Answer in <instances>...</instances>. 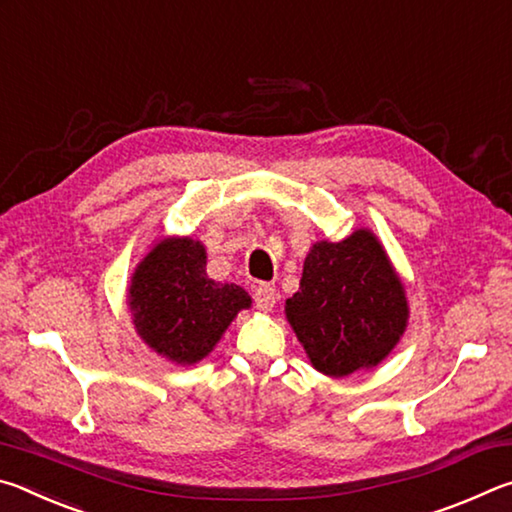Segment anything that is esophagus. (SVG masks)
I'll use <instances>...</instances> for the list:
<instances>
[{
    "label": "esophagus",
    "instance_id": "1",
    "mask_svg": "<svg viewBox=\"0 0 512 512\" xmlns=\"http://www.w3.org/2000/svg\"><path fill=\"white\" fill-rule=\"evenodd\" d=\"M277 302V291L271 287V284H259L255 289V305L259 311H273Z\"/></svg>",
    "mask_w": 512,
    "mask_h": 512
}]
</instances>
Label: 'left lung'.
Segmentation results:
<instances>
[{"label": "left lung", "instance_id": "obj_1", "mask_svg": "<svg viewBox=\"0 0 512 512\" xmlns=\"http://www.w3.org/2000/svg\"><path fill=\"white\" fill-rule=\"evenodd\" d=\"M284 314L311 366L339 379L379 366L395 350L409 325V300L375 232L357 228L309 248Z\"/></svg>", "mask_w": 512, "mask_h": 512}]
</instances>
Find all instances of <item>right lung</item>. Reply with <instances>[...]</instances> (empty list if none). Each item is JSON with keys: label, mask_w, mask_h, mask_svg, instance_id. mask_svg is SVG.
I'll use <instances>...</instances> for the list:
<instances>
[{"label": "right lung", "mask_w": 512, "mask_h": 512, "mask_svg": "<svg viewBox=\"0 0 512 512\" xmlns=\"http://www.w3.org/2000/svg\"><path fill=\"white\" fill-rule=\"evenodd\" d=\"M207 250L192 237L155 241L126 289L133 327L149 348L176 366H194L221 341L241 309L246 289L207 277Z\"/></svg>", "instance_id": "add662e5"}]
</instances>
